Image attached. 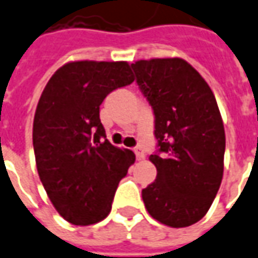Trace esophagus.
<instances>
[{"instance_id":"obj_1","label":"esophagus","mask_w":258,"mask_h":258,"mask_svg":"<svg viewBox=\"0 0 258 258\" xmlns=\"http://www.w3.org/2000/svg\"><path fill=\"white\" fill-rule=\"evenodd\" d=\"M134 152H135V156H137V158H138V160H144V158H145V152H144V150H142V149H141V148H135Z\"/></svg>"}]
</instances>
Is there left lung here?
I'll list each match as a JSON object with an SVG mask.
<instances>
[{
  "label": "left lung",
  "mask_w": 258,
  "mask_h": 258,
  "mask_svg": "<svg viewBox=\"0 0 258 258\" xmlns=\"http://www.w3.org/2000/svg\"><path fill=\"white\" fill-rule=\"evenodd\" d=\"M154 112L157 177L142 190L149 215L180 228L207 215L224 169L226 134L213 91L187 61L150 58L131 64Z\"/></svg>",
  "instance_id": "left-lung-1"
}]
</instances>
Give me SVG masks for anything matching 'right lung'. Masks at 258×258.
<instances>
[{
    "instance_id": "right-lung-1",
    "label": "right lung",
    "mask_w": 258,
    "mask_h": 258,
    "mask_svg": "<svg viewBox=\"0 0 258 258\" xmlns=\"http://www.w3.org/2000/svg\"><path fill=\"white\" fill-rule=\"evenodd\" d=\"M134 81L127 61H71L42 91L32 125L38 175L53 207L71 224L104 220L134 164L131 150L105 139L100 120L105 97Z\"/></svg>"
}]
</instances>
